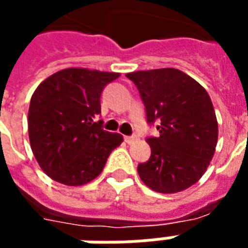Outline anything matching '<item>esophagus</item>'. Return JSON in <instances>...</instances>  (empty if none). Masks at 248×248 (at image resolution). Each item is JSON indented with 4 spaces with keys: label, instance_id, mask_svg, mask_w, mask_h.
<instances>
[{
    "label": "esophagus",
    "instance_id": "esophagus-1",
    "mask_svg": "<svg viewBox=\"0 0 248 248\" xmlns=\"http://www.w3.org/2000/svg\"><path fill=\"white\" fill-rule=\"evenodd\" d=\"M138 140V137L137 135H133V137H124V142L129 143V144H133Z\"/></svg>",
    "mask_w": 248,
    "mask_h": 248
}]
</instances>
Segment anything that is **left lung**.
Returning a JSON list of instances; mask_svg holds the SVG:
<instances>
[{
  "label": "left lung",
  "instance_id": "left-lung-1",
  "mask_svg": "<svg viewBox=\"0 0 248 248\" xmlns=\"http://www.w3.org/2000/svg\"><path fill=\"white\" fill-rule=\"evenodd\" d=\"M137 85L147 122L159 121V137L147 138L151 157L138 166L140 180L159 193H177L202 177L216 152L218 122L208 92L176 68L126 75Z\"/></svg>",
  "mask_w": 248,
  "mask_h": 248
}]
</instances>
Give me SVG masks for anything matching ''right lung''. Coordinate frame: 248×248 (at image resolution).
<instances>
[{
	"label": "right lung",
	"mask_w": 248,
	"mask_h": 248,
	"mask_svg": "<svg viewBox=\"0 0 248 248\" xmlns=\"http://www.w3.org/2000/svg\"><path fill=\"white\" fill-rule=\"evenodd\" d=\"M119 73L67 68L42 81L29 108V139L46 175L68 186H80L100 175L110 152L124 142L102 129L100 97Z\"/></svg>",
	"instance_id": "obj_1"
}]
</instances>
